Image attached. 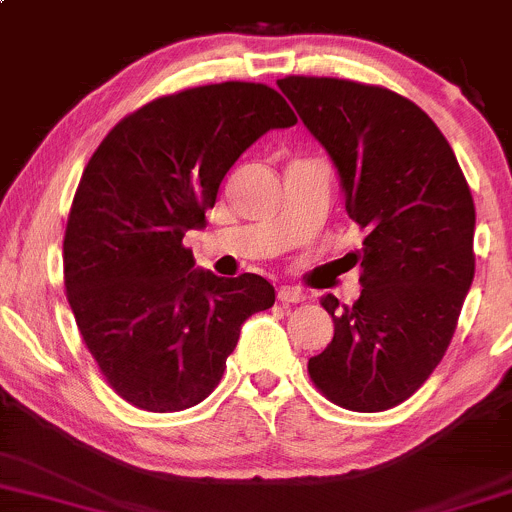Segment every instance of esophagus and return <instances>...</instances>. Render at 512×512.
Here are the masks:
<instances>
[{
  "mask_svg": "<svg viewBox=\"0 0 512 512\" xmlns=\"http://www.w3.org/2000/svg\"><path fill=\"white\" fill-rule=\"evenodd\" d=\"M278 300H281V303H303L305 293L295 286H283L281 291H278Z\"/></svg>",
  "mask_w": 512,
  "mask_h": 512,
  "instance_id": "esophagus-1",
  "label": "esophagus"
}]
</instances>
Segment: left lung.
Masks as SVG:
<instances>
[{
	"label": "left lung",
	"mask_w": 512,
	"mask_h": 512,
	"mask_svg": "<svg viewBox=\"0 0 512 512\" xmlns=\"http://www.w3.org/2000/svg\"><path fill=\"white\" fill-rule=\"evenodd\" d=\"M278 88L333 157L347 214L367 234L362 295L352 305L323 295L335 335L308 374L337 407L384 412L429 379L456 333L476 271L471 189L409 98L325 76H286Z\"/></svg>",
	"instance_id": "1"
}]
</instances>
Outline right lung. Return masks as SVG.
<instances>
[{
	"instance_id": "obj_1",
	"label": "right lung",
	"mask_w": 512,
	"mask_h": 512,
	"mask_svg": "<svg viewBox=\"0 0 512 512\" xmlns=\"http://www.w3.org/2000/svg\"><path fill=\"white\" fill-rule=\"evenodd\" d=\"M295 123L266 83H209L125 115L88 160L63 236V286L100 374L133 407L165 414L207 399L244 320L276 300L256 273L192 271L182 239L204 226L241 152Z\"/></svg>"
}]
</instances>
